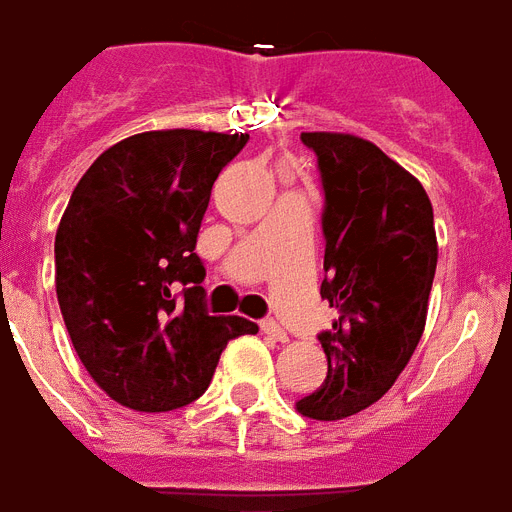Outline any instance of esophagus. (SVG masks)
I'll use <instances>...</instances> for the list:
<instances>
[{"label": "esophagus", "mask_w": 512, "mask_h": 512, "mask_svg": "<svg viewBox=\"0 0 512 512\" xmlns=\"http://www.w3.org/2000/svg\"><path fill=\"white\" fill-rule=\"evenodd\" d=\"M261 332L267 334V337H272V340H278V343H286V329H283L278 321H272V318H267V321L261 324Z\"/></svg>", "instance_id": "esophagus-1"}]
</instances>
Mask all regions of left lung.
Here are the masks:
<instances>
[{
	"mask_svg": "<svg viewBox=\"0 0 512 512\" xmlns=\"http://www.w3.org/2000/svg\"><path fill=\"white\" fill-rule=\"evenodd\" d=\"M324 188V283L337 307L318 334L329 372L297 402L302 416L340 421L375 405L416 351L437 270L432 202L410 172L353 134L302 132Z\"/></svg>",
	"mask_w": 512,
	"mask_h": 512,
	"instance_id": "left-lung-1",
	"label": "left lung"
}]
</instances>
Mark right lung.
<instances>
[{"label": "right lung", "mask_w": 512, "mask_h": 512, "mask_svg": "<svg viewBox=\"0 0 512 512\" xmlns=\"http://www.w3.org/2000/svg\"><path fill=\"white\" fill-rule=\"evenodd\" d=\"M248 134L167 129L115 142L86 169L56 232V297L107 397L167 413L205 394L221 351L259 332L210 315L197 234L218 172Z\"/></svg>", "instance_id": "1"}]
</instances>
